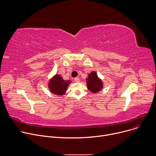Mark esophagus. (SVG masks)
<instances>
[{"label": "esophagus", "instance_id": "esophagus-1", "mask_svg": "<svg viewBox=\"0 0 156 156\" xmlns=\"http://www.w3.org/2000/svg\"><path fill=\"white\" fill-rule=\"evenodd\" d=\"M74 81H75V82H80V78H78V77H76V78H75V79H74Z\"/></svg>", "mask_w": 156, "mask_h": 156}]
</instances>
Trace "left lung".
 <instances>
[{
	"mask_svg": "<svg viewBox=\"0 0 156 156\" xmlns=\"http://www.w3.org/2000/svg\"><path fill=\"white\" fill-rule=\"evenodd\" d=\"M86 81L88 90L93 93H97L101 91L102 88V82L98 77L96 73L94 72L88 75V78L86 79Z\"/></svg>",
	"mask_w": 156,
	"mask_h": 156,
	"instance_id": "1",
	"label": "left lung"
}]
</instances>
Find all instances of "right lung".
Listing matches in <instances>:
<instances>
[{
  "label": "right lung",
  "instance_id": "right-lung-1",
  "mask_svg": "<svg viewBox=\"0 0 156 156\" xmlns=\"http://www.w3.org/2000/svg\"><path fill=\"white\" fill-rule=\"evenodd\" d=\"M70 83V81H65L58 75H56L51 79L49 83V87L51 91L57 95H63L67 90V87Z\"/></svg>",
  "mask_w": 156,
  "mask_h": 156
}]
</instances>
